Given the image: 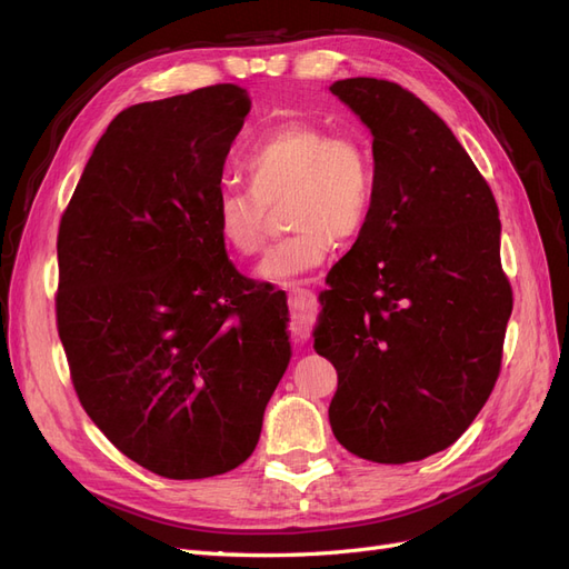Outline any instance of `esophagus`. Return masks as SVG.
<instances>
[{"label":"esophagus","mask_w":569,"mask_h":569,"mask_svg":"<svg viewBox=\"0 0 569 569\" xmlns=\"http://www.w3.org/2000/svg\"><path fill=\"white\" fill-rule=\"evenodd\" d=\"M318 301L311 289L295 287L289 291V330L295 341H306L311 335V327L316 322Z\"/></svg>","instance_id":"esophagus-1"}]
</instances>
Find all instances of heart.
<instances>
[{"label": "heart", "instance_id": "obj_1", "mask_svg": "<svg viewBox=\"0 0 569 569\" xmlns=\"http://www.w3.org/2000/svg\"><path fill=\"white\" fill-rule=\"evenodd\" d=\"M249 184H226L216 199V230L232 253L261 251L270 206L284 201L291 234L272 244L258 278L291 282L332 253L335 237L366 228L377 192V161L366 134L289 120L258 137L239 157Z\"/></svg>", "mask_w": 569, "mask_h": 569}]
</instances>
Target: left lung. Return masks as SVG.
Masks as SVG:
<instances>
[{
  "mask_svg": "<svg viewBox=\"0 0 569 569\" xmlns=\"http://www.w3.org/2000/svg\"><path fill=\"white\" fill-rule=\"evenodd\" d=\"M372 132L366 228L327 274L316 351L337 368L330 425L358 458L401 465L472 425L501 372L512 289L491 187L449 126L401 84L332 88Z\"/></svg>",
  "mask_w": 569,
  "mask_h": 569,
  "instance_id": "1",
  "label": "left lung"
}]
</instances>
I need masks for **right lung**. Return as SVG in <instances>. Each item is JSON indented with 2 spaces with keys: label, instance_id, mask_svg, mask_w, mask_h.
I'll return each instance as SVG.
<instances>
[{
  "label": "right lung",
  "instance_id": "obj_1",
  "mask_svg": "<svg viewBox=\"0 0 569 569\" xmlns=\"http://www.w3.org/2000/svg\"><path fill=\"white\" fill-rule=\"evenodd\" d=\"M251 109L211 84L120 111L61 216L57 327L78 399L120 453L168 479L234 470L289 366L287 297L216 230Z\"/></svg>",
  "mask_w": 569,
  "mask_h": 569
}]
</instances>
